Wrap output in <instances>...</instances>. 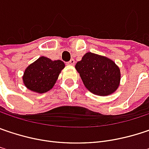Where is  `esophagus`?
Listing matches in <instances>:
<instances>
[{"instance_id": "obj_1", "label": "esophagus", "mask_w": 149, "mask_h": 149, "mask_svg": "<svg viewBox=\"0 0 149 149\" xmlns=\"http://www.w3.org/2000/svg\"><path fill=\"white\" fill-rule=\"evenodd\" d=\"M67 65H69V66H74L75 65V61L73 59H72L69 62H67Z\"/></svg>"}]
</instances>
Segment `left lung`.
Masks as SVG:
<instances>
[{
  "label": "left lung",
  "instance_id": "1",
  "mask_svg": "<svg viewBox=\"0 0 149 149\" xmlns=\"http://www.w3.org/2000/svg\"><path fill=\"white\" fill-rule=\"evenodd\" d=\"M76 70L86 88L99 96H108L115 93L120 83V71L114 61L108 57L87 52Z\"/></svg>",
  "mask_w": 149,
  "mask_h": 149
}]
</instances>
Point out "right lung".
Here are the masks:
<instances>
[{
	"label": "right lung",
	"instance_id": "add662e5",
	"mask_svg": "<svg viewBox=\"0 0 149 149\" xmlns=\"http://www.w3.org/2000/svg\"><path fill=\"white\" fill-rule=\"evenodd\" d=\"M64 67L65 64L61 60L52 61L40 56L25 69L22 76L23 84L30 91L45 93L54 87Z\"/></svg>",
	"mask_w": 149,
	"mask_h": 149
}]
</instances>
